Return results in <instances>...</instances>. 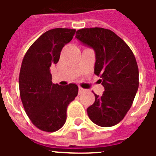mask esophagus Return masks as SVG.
<instances>
[{
  "label": "esophagus",
  "instance_id": "esophagus-1",
  "mask_svg": "<svg viewBox=\"0 0 156 156\" xmlns=\"http://www.w3.org/2000/svg\"><path fill=\"white\" fill-rule=\"evenodd\" d=\"M85 89H83V88L82 87H79V94H83V92L85 91Z\"/></svg>",
  "mask_w": 156,
  "mask_h": 156
}]
</instances>
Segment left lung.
I'll list each match as a JSON object with an SVG mask.
<instances>
[{
    "instance_id": "left-lung-1",
    "label": "left lung",
    "mask_w": 156,
    "mask_h": 156,
    "mask_svg": "<svg viewBox=\"0 0 156 156\" xmlns=\"http://www.w3.org/2000/svg\"><path fill=\"white\" fill-rule=\"evenodd\" d=\"M76 38L94 51V74L101 78L105 88L101 96L94 94V102L87 109L88 116L98 126H115L127 113L138 89L134 55L119 36L108 29H81L77 30Z\"/></svg>"
}]
</instances>
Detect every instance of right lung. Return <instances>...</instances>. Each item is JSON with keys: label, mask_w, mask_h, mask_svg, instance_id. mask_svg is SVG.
<instances>
[{"label": "right lung", "mask_w": 156, "mask_h": 156, "mask_svg": "<svg viewBox=\"0 0 156 156\" xmlns=\"http://www.w3.org/2000/svg\"><path fill=\"white\" fill-rule=\"evenodd\" d=\"M76 30H48L30 46L19 73V92L25 112L33 124L43 131L55 132L66 121V109L78 94L75 83L66 86L51 81L50 67L58 63L63 47Z\"/></svg>", "instance_id": "add662e5"}]
</instances>
